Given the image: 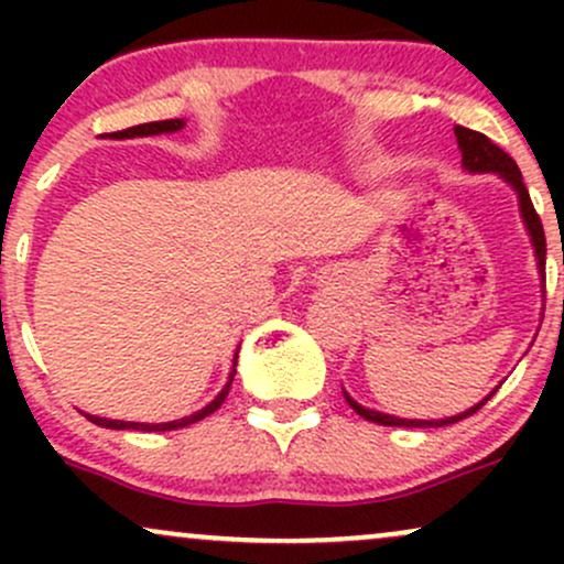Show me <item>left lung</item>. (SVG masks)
<instances>
[{
    "label": "left lung",
    "instance_id": "8db88e82",
    "mask_svg": "<svg viewBox=\"0 0 564 564\" xmlns=\"http://www.w3.org/2000/svg\"><path fill=\"white\" fill-rule=\"evenodd\" d=\"M453 132H456L458 151H462V166H464V170H467L469 174H498V177H501L503 183H507L511 191L517 193V200H520V217H522V223H525L530 243H533L535 264H539L541 289H543V294H546V236H543L541 217L535 215L528 187H525V183H522L520 166H517L514 159H511L509 153H503L501 148L496 145V142H490L488 138H485V134L475 132V129L456 127ZM341 392H345V400L349 403V408H352L358 416H364L373 424H384V426H445V424L462 422V419H467L475 411H480V408L488 403L490 394H494L496 390L490 392L488 398H482L477 405H471V408H467V411L456 413V416H445V419H398V416H390V413H381V411H373V408L360 405L358 400L349 398L347 390H341Z\"/></svg>",
    "mask_w": 564,
    "mask_h": 564
}]
</instances>
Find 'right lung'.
Wrapping results in <instances>:
<instances>
[{
  "mask_svg": "<svg viewBox=\"0 0 564 564\" xmlns=\"http://www.w3.org/2000/svg\"><path fill=\"white\" fill-rule=\"evenodd\" d=\"M185 127V119H166V121H151V124H140V127H129V129H121V132H113L111 140H127V138H148V134H172V132H180V129ZM236 364H238V349H236V358H232V371L228 377V384L219 390V394L215 400H212L209 405H204L200 411L191 413V416H183V419H174V422H164V424H145V422H121V419H102V416H93V413H84V416L89 419V422L97 424V426H106V430H138V432H172V430H183L187 424H196L200 419H206L209 413H215L219 405L225 403V398H228L230 392V384H232V377H236Z\"/></svg>",
  "mask_w": 564,
  "mask_h": 564,
  "instance_id": "add662e5",
  "label": "right lung"
}]
</instances>
